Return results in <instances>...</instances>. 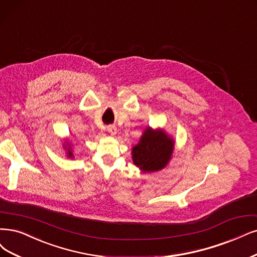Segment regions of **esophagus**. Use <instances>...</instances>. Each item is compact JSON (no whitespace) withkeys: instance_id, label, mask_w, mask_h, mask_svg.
<instances>
[{"instance_id":"obj_1","label":"esophagus","mask_w":257,"mask_h":257,"mask_svg":"<svg viewBox=\"0 0 257 257\" xmlns=\"http://www.w3.org/2000/svg\"><path fill=\"white\" fill-rule=\"evenodd\" d=\"M108 132L109 134L111 135V136H115L116 135V131H117V129H116V127L114 126V125H110V126H108Z\"/></svg>"}]
</instances>
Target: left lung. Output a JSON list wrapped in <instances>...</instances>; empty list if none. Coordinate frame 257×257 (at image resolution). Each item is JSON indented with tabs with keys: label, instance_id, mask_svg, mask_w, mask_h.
Segmentation results:
<instances>
[{
	"label": "left lung",
	"instance_id": "left-lung-1",
	"mask_svg": "<svg viewBox=\"0 0 257 257\" xmlns=\"http://www.w3.org/2000/svg\"><path fill=\"white\" fill-rule=\"evenodd\" d=\"M173 149L174 141L164 131L147 128L140 143L132 149V159L142 172H157L167 165Z\"/></svg>",
	"mask_w": 257,
	"mask_h": 257
}]
</instances>
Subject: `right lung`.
Wrapping results in <instances>:
<instances>
[{"mask_svg":"<svg viewBox=\"0 0 257 257\" xmlns=\"http://www.w3.org/2000/svg\"><path fill=\"white\" fill-rule=\"evenodd\" d=\"M69 155H70V156H72V153H71V151H70V153H69Z\"/></svg>","mask_w":257,"mask_h":257,"instance_id":"add662e5","label":"right lung"}]
</instances>
